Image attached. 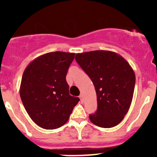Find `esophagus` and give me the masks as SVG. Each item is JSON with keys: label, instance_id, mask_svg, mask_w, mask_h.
<instances>
[{"label": "esophagus", "instance_id": "34e87169", "mask_svg": "<svg viewBox=\"0 0 157 157\" xmlns=\"http://www.w3.org/2000/svg\"><path fill=\"white\" fill-rule=\"evenodd\" d=\"M79 98H80V102H83V95H80V96H79Z\"/></svg>", "mask_w": 157, "mask_h": 157}]
</instances>
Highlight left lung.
Returning <instances> with one entry per match:
<instances>
[{"instance_id": "left-lung-1", "label": "left lung", "mask_w": 157, "mask_h": 157, "mask_svg": "<svg viewBox=\"0 0 157 157\" xmlns=\"http://www.w3.org/2000/svg\"><path fill=\"white\" fill-rule=\"evenodd\" d=\"M75 59L96 90L98 108L90 120L101 128L115 127L124 119L132 102L134 70L123 57L110 51L77 53Z\"/></svg>"}]
</instances>
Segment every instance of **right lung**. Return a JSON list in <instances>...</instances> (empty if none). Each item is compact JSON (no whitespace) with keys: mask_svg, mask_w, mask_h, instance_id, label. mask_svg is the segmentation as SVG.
Here are the masks:
<instances>
[{"mask_svg":"<svg viewBox=\"0 0 157 157\" xmlns=\"http://www.w3.org/2000/svg\"><path fill=\"white\" fill-rule=\"evenodd\" d=\"M75 53L49 52L38 57L23 72L20 95L31 119L44 129H56L70 118L78 97L69 94L67 71Z\"/></svg>","mask_w":157,"mask_h":157,"instance_id":"right-lung-1","label":"right lung"}]
</instances>
